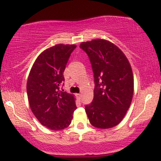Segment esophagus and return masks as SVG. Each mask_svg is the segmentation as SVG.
I'll return each mask as SVG.
<instances>
[{"instance_id":"obj_1","label":"esophagus","mask_w":161,"mask_h":161,"mask_svg":"<svg viewBox=\"0 0 161 161\" xmlns=\"http://www.w3.org/2000/svg\"><path fill=\"white\" fill-rule=\"evenodd\" d=\"M76 97H78V99H81V97H82V94H81V93H77V94H76Z\"/></svg>"}]
</instances>
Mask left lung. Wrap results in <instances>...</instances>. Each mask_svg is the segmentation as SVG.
Masks as SVG:
<instances>
[{"label":"left lung","mask_w":161,"mask_h":161,"mask_svg":"<svg viewBox=\"0 0 161 161\" xmlns=\"http://www.w3.org/2000/svg\"><path fill=\"white\" fill-rule=\"evenodd\" d=\"M90 58L94 74L93 99L85 106L91 125L108 129L118 125L131 105L134 76L129 61L112 42L102 38L79 45Z\"/></svg>","instance_id":"left-lung-1"}]
</instances>
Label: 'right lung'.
I'll return each instance as SVG.
<instances>
[{
	"instance_id": "add662e5",
	"label": "right lung",
	"mask_w": 161,
	"mask_h": 161,
	"mask_svg": "<svg viewBox=\"0 0 161 161\" xmlns=\"http://www.w3.org/2000/svg\"><path fill=\"white\" fill-rule=\"evenodd\" d=\"M76 44H58L44 50L32 64L26 83L32 112L42 125L54 131L68 127L76 109L74 94L62 92L60 85Z\"/></svg>"
}]
</instances>
